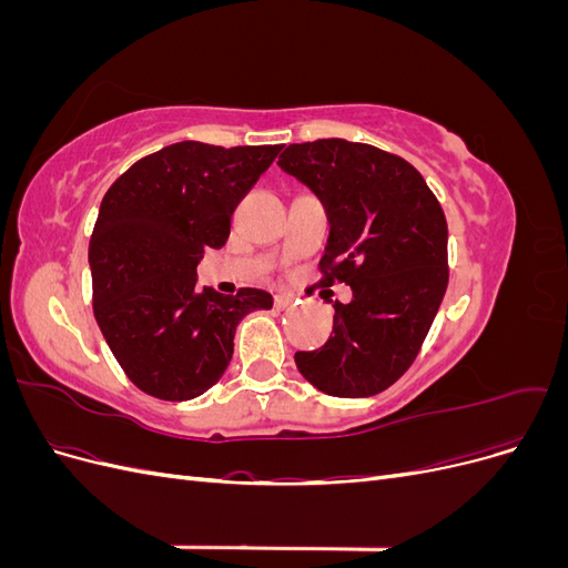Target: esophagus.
Returning <instances> with one entry per match:
<instances>
[{
    "mask_svg": "<svg viewBox=\"0 0 568 568\" xmlns=\"http://www.w3.org/2000/svg\"><path fill=\"white\" fill-rule=\"evenodd\" d=\"M291 303H294V296H291V294H277V296H274V307H277V311H284V307H288Z\"/></svg>",
    "mask_w": 568,
    "mask_h": 568,
    "instance_id": "esophagus-1",
    "label": "esophagus"
}]
</instances>
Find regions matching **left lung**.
<instances>
[{
  "instance_id": "8db88e82",
  "label": "left lung",
  "mask_w": 568,
  "mask_h": 568,
  "mask_svg": "<svg viewBox=\"0 0 568 568\" xmlns=\"http://www.w3.org/2000/svg\"><path fill=\"white\" fill-rule=\"evenodd\" d=\"M280 168L324 203L329 239L322 280L353 288L334 305L320 351H298V372L326 395L367 398L415 363L448 288V222L415 165L372 144H288Z\"/></svg>"
}]
</instances>
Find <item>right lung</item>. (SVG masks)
Listing matches in <instances>:
<instances>
[{
  "instance_id": "add662e5",
  "label": "right lung",
  "mask_w": 568,
  "mask_h": 568,
  "mask_svg": "<svg viewBox=\"0 0 568 568\" xmlns=\"http://www.w3.org/2000/svg\"><path fill=\"white\" fill-rule=\"evenodd\" d=\"M280 151L178 142L136 161L101 201L90 239L94 317L128 379L153 398L209 390L230 365L236 324L272 307L263 288H196V265L225 246L234 209Z\"/></svg>"
}]
</instances>
